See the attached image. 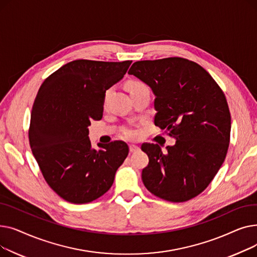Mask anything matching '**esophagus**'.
I'll use <instances>...</instances> for the list:
<instances>
[{
    "mask_svg": "<svg viewBox=\"0 0 257 257\" xmlns=\"http://www.w3.org/2000/svg\"><path fill=\"white\" fill-rule=\"evenodd\" d=\"M129 150H130V152H137V151H139L140 150V147H138V146H136V145H130L129 146Z\"/></svg>",
    "mask_w": 257,
    "mask_h": 257,
    "instance_id": "1",
    "label": "esophagus"
}]
</instances>
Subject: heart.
<instances>
[{"label":"heart","instance_id":"heart-1","mask_svg":"<svg viewBox=\"0 0 257 257\" xmlns=\"http://www.w3.org/2000/svg\"><path fill=\"white\" fill-rule=\"evenodd\" d=\"M146 85L142 82H139V81H131V82L128 83V88L130 91L134 90V89H138V88H141V87H145ZM108 92H106L105 94V98L107 97ZM123 134L127 138V139H130V140H134L137 139L139 137V130L136 129V128H126L123 130Z\"/></svg>","mask_w":257,"mask_h":257}]
</instances>
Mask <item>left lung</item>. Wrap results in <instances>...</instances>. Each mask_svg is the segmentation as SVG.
Here are the masks:
<instances>
[{
    "mask_svg": "<svg viewBox=\"0 0 257 257\" xmlns=\"http://www.w3.org/2000/svg\"><path fill=\"white\" fill-rule=\"evenodd\" d=\"M155 94L154 124L176 139L164 153L143 144L149 165L142 172L147 190L170 202H185L209 185L224 163L231 116L213 78L198 63L181 57L143 60L128 72Z\"/></svg>",
    "mask_w": 257,
    "mask_h": 257,
    "instance_id": "1",
    "label": "left lung"
}]
</instances>
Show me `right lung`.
<instances>
[{
	"label": "right lung",
	"instance_id": "obj_1",
	"mask_svg": "<svg viewBox=\"0 0 257 257\" xmlns=\"http://www.w3.org/2000/svg\"><path fill=\"white\" fill-rule=\"evenodd\" d=\"M131 60L79 59L62 65L40 86L29 128L32 153L49 186L74 204L103 196L128 155L126 143L91 147L88 126L103 115L105 92L124 77Z\"/></svg>",
	"mask_w": 257,
	"mask_h": 257
}]
</instances>
